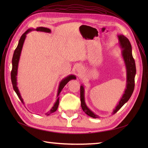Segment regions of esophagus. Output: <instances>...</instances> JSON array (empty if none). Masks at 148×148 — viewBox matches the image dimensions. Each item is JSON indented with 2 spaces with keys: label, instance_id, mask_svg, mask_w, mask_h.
Returning a JSON list of instances; mask_svg holds the SVG:
<instances>
[{
  "label": "esophagus",
  "instance_id": "1",
  "mask_svg": "<svg viewBox=\"0 0 148 148\" xmlns=\"http://www.w3.org/2000/svg\"><path fill=\"white\" fill-rule=\"evenodd\" d=\"M79 69V70L80 69V70H82V67H79V68H78Z\"/></svg>",
  "mask_w": 148,
  "mask_h": 148
}]
</instances>
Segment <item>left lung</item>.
Masks as SVG:
<instances>
[{
  "instance_id": "1",
  "label": "left lung",
  "mask_w": 148,
  "mask_h": 148,
  "mask_svg": "<svg viewBox=\"0 0 148 148\" xmlns=\"http://www.w3.org/2000/svg\"><path fill=\"white\" fill-rule=\"evenodd\" d=\"M118 38L120 47L122 49V55L126 66L127 69V88L121 98L119 104L114 110L112 114H115L126 103L130 97L135 88V77L136 75V65L135 62L132 56V45L127 38L123 35H118ZM80 99H81V106L83 110L88 115L92 118H99V115L95 114L87 107L84 101V89L82 85L80 86Z\"/></svg>"
}]
</instances>
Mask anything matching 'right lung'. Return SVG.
Segmentation results:
<instances>
[{
  "label": "right lung",
  "instance_id": "add662e5",
  "mask_svg": "<svg viewBox=\"0 0 148 148\" xmlns=\"http://www.w3.org/2000/svg\"><path fill=\"white\" fill-rule=\"evenodd\" d=\"M34 30L33 28L31 29H28L27 31H25V32L22 34V36H21L19 42H18V44L16 47V48L15 49V50L14 51V53H13V58H12V70L11 71V80H12V85H13V88L14 91H15V92L16 93V95L18 96V97H19V99H20V101H21V102L24 104V102L23 99L20 95V91L18 90V88L17 87V82H16V76H17V71H18V62H19V60H20V54H21V52L22 50V47H23V43L25 41V39L26 38V34H27L29 31ZM35 30H36L38 31H43V32H46V33H51V31L50 29L47 28H44V27H38ZM76 79V77L73 75H69L68 77H66V78H65L64 79H63L60 82V84H59V89H58V92H57V99L56 101V102H55L54 105L52 107V108L50 110V111H49L48 112H47L46 114V115H49L50 114H51L52 113L54 112H56L58 108V106H59V95L62 91V89L64 88V87L66 84V83H68L69 81H70L71 79Z\"/></svg>",
  "mask_w": 148,
  "mask_h": 148
}]
</instances>
